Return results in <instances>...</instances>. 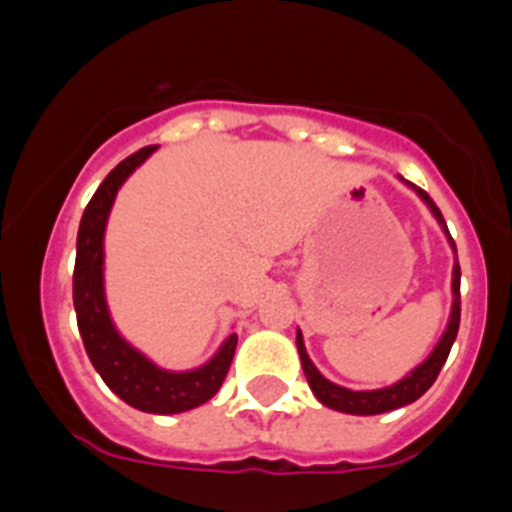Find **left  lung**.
I'll use <instances>...</instances> for the list:
<instances>
[{
  "label": "left lung",
  "mask_w": 512,
  "mask_h": 512,
  "mask_svg": "<svg viewBox=\"0 0 512 512\" xmlns=\"http://www.w3.org/2000/svg\"><path fill=\"white\" fill-rule=\"evenodd\" d=\"M401 181H404V184H409L407 179H401ZM409 186L417 191L419 199H422V202L429 207V212L434 214V219L442 224L444 234H447V240H450L452 250H455V255H457L455 240L450 237V229H447V224H444L442 212H439L437 204L429 199L427 191H422L419 186H414V184H409ZM457 331H460V262L455 260V267H452V313H450V323H447V328H444L442 338H439V343L434 346V351L429 353L427 358H424L422 364H419L417 369L412 371V374H407L401 381H396V384L384 386V389H374V391H353V389H346V386L333 384V381H328L326 376L321 374V371L315 369L313 361H310L308 351H305L303 333H300V331H298V336H295V343H298L300 364H303L305 379H308V384H310V389H313L315 399L321 401L323 407L336 409V412H343V414L371 417V414H384V412H391V409L407 407V404L417 401L419 396H422L424 391H427L429 386L437 381V376H439V371H442L444 361H447V356H450V348H452V343H455Z\"/></svg>",
  "instance_id": "left-lung-1"
}]
</instances>
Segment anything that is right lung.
<instances>
[{
  "instance_id": "right-lung-1",
  "label": "right lung",
  "mask_w": 512,
  "mask_h": 512,
  "mask_svg": "<svg viewBox=\"0 0 512 512\" xmlns=\"http://www.w3.org/2000/svg\"><path fill=\"white\" fill-rule=\"evenodd\" d=\"M156 146H146L128 156L105 176L103 184L85 207L78 229V255L73 272V303L78 315V328L83 336L90 364L108 384V389L121 396L133 409L148 414H179L197 409L212 399L224 384L229 364L237 348V333L219 346L207 364L191 371H166L151 358L133 348L111 321V310L105 303L103 288V240L105 224L116 202L123 181L154 154Z\"/></svg>"
}]
</instances>
